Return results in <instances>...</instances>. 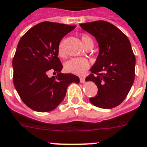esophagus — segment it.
<instances>
[{"instance_id":"esophagus-1","label":"esophagus","mask_w":147,"mask_h":147,"mask_svg":"<svg viewBox=\"0 0 147 147\" xmlns=\"http://www.w3.org/2000/svg\"><path fill=\"white\" fill-rule=\"evenodd\" d=\"M85 82V77H80V82L84 83Z\"/></svg>"}]
</instances>
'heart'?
<instances>
[{
  "mask_svg": "<svg viewBox=\"0 0 147 147\" xmlns=\"http://www.w3.org/2000/svg\"><path fill=\"white\" fill-rule=\"evenodd\" d=\"M81 40L83 45L86 47L88 43H93L92 39L87 34H83L81 36ZM58 53L59 55L63 56L64 50H63V44L61 42L58 47ZM90 63L85 58H73L67 61L65 64V71L69 73L76 74V75H82L89 69Z\"/></svg>",
  "mask_w": 147,
  "mask_h": 147,
  "instance_id": "1",
  "label": "heart"
}]
</instances>
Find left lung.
<instances>
[{
  "mask_svg": "<svg viewBox=\"0 0 147 147\" xmlns=\"http://www.w3.org/2000/svg\"><path fill=\"white\" fill-rule=\"evenodd\" d=\"M80 26L95 37L99 54L85 80L98 87L92 105L111 109L121 105L127 96L135 78L136 59L127 36L117 27L104 20L81 24Z\"/></svg>",
  "mask_w": 147,
  "mask_h": 147,
  "instance_id": "1",
  "label": "left lung"
}]
</instances>
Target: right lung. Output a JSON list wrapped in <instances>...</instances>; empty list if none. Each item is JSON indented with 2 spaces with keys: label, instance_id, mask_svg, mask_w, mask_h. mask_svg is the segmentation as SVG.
<instances>
[{
  "label": "right lung",
  "instance_id": "right-lung-1",
  "mask_svg": "<svg viewBox=\"0 0 147 147\" xmlns=\"http://www.w3.org/2000/svg\"><path fill=\"white\" fill-rule=\"evenodd\" d=\"M76 26L45 21L30 28L20 40L13 59V85L21 100L33 111H51L64 99L73 74L61 73L58 58L60 41ZM49 71L58 73L49 78Z\"/></svg>",
  "mask_w": 147,
  "mask_h": 147
}]
</instances>
